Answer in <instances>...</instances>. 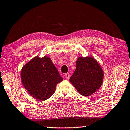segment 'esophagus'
<instances>
[{
	"label": "esophagus",
	"instance_id": "34e87169",
	"mask_svg": "<svg viewBox=\"0 0 130 130\" xmlns=\"http://www.w3.org/2000/svg\"><path fill=\"white\" fill-rule=\"evenodd\" d=\"M65 77L67 79H69L70 77V74L69 73H67L65 74Z\"/></svg>",
	"mask_w": 130,
	"mask_h": 130
}]
</instances>
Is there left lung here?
Here are the masks:
<instances>
[{
    "label": "left lung",
    "instance_id": "left-lung-1",
    "mask_svg": "<svg viewBox=\"0 0 130 130\" xmlns=\"http://www.w3.org/2000/svg\"><path fill=\"white\" fill-rule=\"evenodd\" d=\"M102 68L94 59L80 57L76 62V68L70 79L80 94L89 96L99 89L103 81Z\"/></svg>",
    "mask_w": 130,
    "mask_h": 130
}]
</instances>
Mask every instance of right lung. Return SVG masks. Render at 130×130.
Here are the masks:
<instances>
[{
    "mask_svg": "<svg viewBox=\"0 0 130 130\" xmlns=\"http://www.w3.org/2000/svg\"><path fill=\"white\" fill-rule=\"evenodd\" d=\"M21 80L29 94L42 101L54 93L57 85L63 80L47 57L33 58L22 68Z\"/></svg>",
    "mask_w": 130,
    "mask_h": 130,
    "instance_id": "1",
    "label": "right lung"
}]
</instances>
